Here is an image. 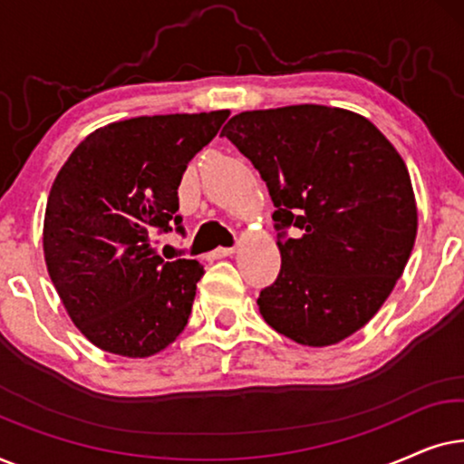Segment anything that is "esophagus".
<instances>
[{
    "mask_svg": "<svg viewBox=\"0 0 464 464\" xmlns=\"http://www.w3.org/2000/svg\"><path fill=\"white\" fill-rule=\"evenodd\" d=\"M234 253H237V249H234V246H230V249H224V246H221V249H215L211 253V257L213 259H221V257H230V256H234Z\"/></svg>",
    "mask_w": 464,
    "mask_h": 464,
    "instance_id": "obj_1",
    "label": "esophagus"
}]
</instances>
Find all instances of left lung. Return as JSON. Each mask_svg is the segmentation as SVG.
Segmentation results:
<instances>
[{"mask_svg": "<svg viewBox=\"0 0 464 464\" xmlns=\"http://www.w3.org/2000/svg\"><path fill=\"white\" fill-rule=\"evenodd\" d=\"M221 135L268 188L281 272L259 313L297 344H338L370 323L403 275L418 208L403 158L359 113L327 105L243 111Z\"/></svg>", "mask_w": 464, "mask_h": 464, "instance_id": "1", "label": "left lung"}]
</instances>
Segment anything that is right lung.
Returning a JSON list of instances; mask_svg holds the SVG:
<instances>
[{
	"label": "right lung",
	"mask_w": 464,
	"mask_h": 464,
	"mask_svg": "<svg viewBox=\"0 0 464 464\" xmlns=\"http://www.w3.org/2000/svg\"><path fill=\"white\" fill-rule=\"evenodd\" d=\"M227 116L167 113L101 126L56 175L44 259L69 319L101 351L151 357L188 325L205 268L196 259L164 262L151 237L181 224V177Z\"/></svg>",
	"instance_id": "1"
}]
</instances>
